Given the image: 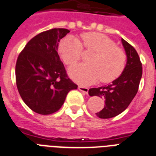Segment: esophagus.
Returning a JSON list of instances; mask_svg holds the SVG:
<instances>
[{
	"label": "esophagus",
	"instance_id": "34e87169",
	"mask_svg": "<svg viewBox=\"0 0 156 156\" xmlns=\"http://www.w3.org/2000/svg\"><path fill=\"white\" fill-rule=\"evenodd\" d=\"M78 89H79L80 91H81L82 93H84V94H88V92H89V89L84 86H79L78 87Z\"/></svg>",
	"mask_w": 156,
	"mask_h": 156
}]
</instances>
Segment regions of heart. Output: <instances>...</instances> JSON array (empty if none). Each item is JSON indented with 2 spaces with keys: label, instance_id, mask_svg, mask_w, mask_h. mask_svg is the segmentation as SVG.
I'll use <instances>...</instances> for the list:
<instances>
[{
  "label": "heart",
  "instance_id": "obj_1",
  "mask_svg": "<svg viewBox=\"0 0 156 156\" xmlns=\"http://www.w3.org/2000/svg\"><path fill=\"white\" fill-rule=\"evenodd\" d=\"M82 43L74 37L62 40L58 52L62 59L68 66L76 63L82 56V48L94 51L88 59L89 64L73 66L68 73L73 80L81 84H89L101 80L108 83L121 75L126 64V55L115 42L99 32H86L81 35Z\"/></svg>",
  "mask_w": 156,
  "mask_h": 156
}]
</instances>
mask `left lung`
Wrapping results in <instances>:
<instances>
[{
  "label": "left lung",
  "instance_id": "left-lung-1",
  "mask_svg": "<svg viewBox=\"0 0 156 156\" xmlns=\"http://www.w3.org/2000/svg\"><path fill=\"white\" fill-rule=\"evenodd\" d=\"M121 42L127 56L126 66L121 75L111 84L89 90V96L105 99L104 107L96 113L101 119L112 118L124 112L137 94L142 78V62L136 49L124 39Z\"/></svg>",
  "mask_w": 156,
  "mask_h": 156
}]
</instances>
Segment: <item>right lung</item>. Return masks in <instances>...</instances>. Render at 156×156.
<instances>
[{"label":"right lung","instance_id":"add662e5","mask_svg":"<svg viewBox=\"0 0 156 156\" xmlns=\"http://www.w3.org/2000/svg\"><path fill=\"white\" fill-rule=\"evenodd\" d=\"M69 32L65 28L41 32L29 41L18 57L17 88L27 106L38 114L58 111L68 92L77 89L58 54V42Z\"/></svg>","mask_w":156,"mask_h":156}]
</instances>
